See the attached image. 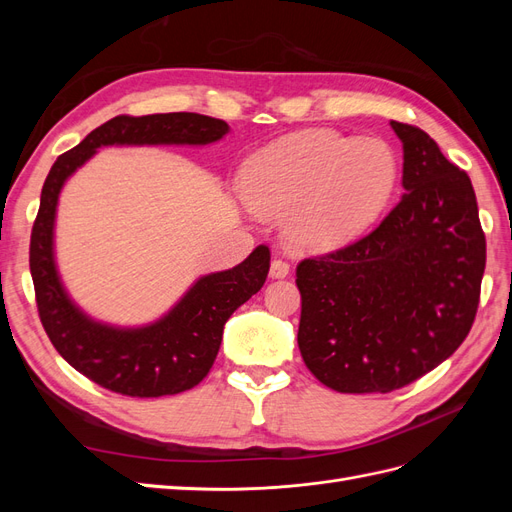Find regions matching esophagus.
<instances>
[{
  "label": "esophagus",
  "mask_w": 512,
  "mask_h": 512,
  "mask_svg": "<svg viewBox=\"0 0 512 512\" xmlns=\"http://www.w3.org/2000/svg\"><path fill=\"white\" fill-rule=\"evenodd\" d=\"M290 273V265L284 260V258H275L271 262V269H269V275L273 277V280H280V277H286Z\"/></svg>",
  "instance_id": "obj_1"
}]
</instances>
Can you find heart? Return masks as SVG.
I'll return each mask as SVG.
<instances>
[{
    "instance_id": "heart-1",
    "label": "heart",
    "mask_w": 512,
    "mask_h": 512,
    "mask_svg": "<svg viewBox=\"0 0 512 512\" xmlns=\"http://www.w3.org/2000/svg\"><path fill=\"white\" fill-rule=\"evenodd\" d=\"M397 175V153L384 138L307 130L252 156L245 166L243 194L262 215H288V235L297 245L329 250L378 218Z\"/></svg>"
}]
</instances>
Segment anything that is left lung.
Masks as SVG:
<instances>
[{
  "mask_svg": "<svg viewBox=\"0 0 512 512\" xmlns=\"http://www.w3.org/2000/svg\"><path fill=\"white\" fill-rule=\"evenodd\" d=\"M404 143V190L378 228L305 258L299 350L337 393H391L446 361L468 337L487 243L472 181L433 138L391 121Z\"/></svg>",
  "mask_w": 512,
  "mask_h": 512,
  "instance_id": "1",
  "label": "left lung"
}]
</instances>
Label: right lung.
Returning a JSON list of instances; mask_svg holds the SVG:
<instances>
[{"mask_svg":"<svg viewBox=\"0 0 512 512\" xmlns=\"http://www.w3.org/2000/svg\"><path fill=\"white\" fill-rule=\"evenodd\" d=\"M226 132V121L198 113L119 115L59 156L42 185L29 243L40 322L55 350L108 391L162 397L196 386L218 356L226 320L265 284L271 252L267 245H258L241 265L203 275L164 318L147 327H111L83 314L59 280L53 256L59 192L74 170L104 145H209Z\"/></svg>","mask_w":512,"mask_h":512,"instance_id":"add662e5","label":"right lung"}]
</instances>
